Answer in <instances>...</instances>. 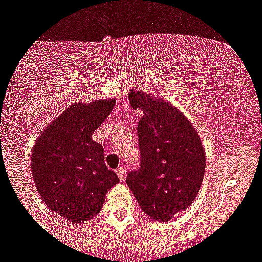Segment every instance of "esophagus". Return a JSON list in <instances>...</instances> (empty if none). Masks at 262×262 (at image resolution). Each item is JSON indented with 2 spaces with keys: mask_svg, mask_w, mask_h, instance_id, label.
<instances>
[{
  "mask_svg": "<svg viewBox=\"0 0 262 262\" xmlns=\"http://www.w3.org/2000/svg\"><path fill=\"white\" fill-rule=\"evenodd\" d=\"M116 173H117V175H118V178L119 179H121V180H123V179H124V175H126V171H124V168H123V167H118V168H117V170H116Z\"/></svg>",
  "mask_w": 262,
  "mask_h": 262,
  "instance_id": "esophagus-1",
  "label": "esophagus"
}]
</instances>
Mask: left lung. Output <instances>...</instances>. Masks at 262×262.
<instances>
[{"instance_id":"8db88e82","label":"left lung","mask_w":262,"mask_h":262,"mask_svg":"<svg viewBox=\"0 0 262 262\" xmlns=\"http://www.w3.org/2000/svg\"><path fill=\"white\" fill-rule=\"evenodd\" d=\"M128 101L141 109L138 135L140 168L126 183L141 210L168 221L195 201L206 170V151L189 119L175 106L131 90Z\"/></svg>"}]
</instances>
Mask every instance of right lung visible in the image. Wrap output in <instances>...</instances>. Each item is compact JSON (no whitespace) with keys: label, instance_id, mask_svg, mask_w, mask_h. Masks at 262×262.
Instances as JSON below:
<instances>
[{"label":"right lung","instance_id":"right-lung-1","mask_svg":"<svg viewBox=\"0 0 262 262\" xmlns=\"http://www.w3.org/2000/svg\"><path fill=\"white\" fill-rule=\"evenodd\" d=\"M114 108V100L76 103L38 136L31 168L39 196L51 211L72 223L100 212L109 189L118 184L104 162V148L91 139Z\"/></svg>","mask_w":262,"mask_h":262}]
</instances>
